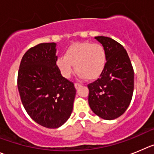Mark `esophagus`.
<instances>
[{
    "mask_svg": "<svg viewBox=\"0 0 154 154\" xmlns=\"http://www.w3.org/2000/svg\"><path fill=\"white\" fill-rule=\"evenodd\" d=\"M80 86H81V84H77V83H75V84H74V87H75L76 89H78Z\"/></svg>",
    "mask_w": 154,
    "mask_h": 154,
    "instance_id": "obj_1",
    "label": "esophagus"
}]
</instances>
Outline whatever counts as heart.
Masks as SVG:
<instances>
[{
  "label": "heart",
  "mask_w": 154,
  "mask_h": 154,
  "mask_svg": "<svg viewBox=\"0 0 154 154\" xmlns=\"http://www.w3.org/2000/svg\"><path fill=\"white\" fill-rule=\"evenodd\" d=\"M106 64V52L100 44L76 42L67 48L64 56L57 60V66L65 78L71 77L75 65L80 78L96 80L104 70Z\"/></svg>",
  "instance_id": "heart-1"
}]
</instances>
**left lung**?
<instances>
[{"mask_svg": "<svg viewBox=\"0 0 154 154\" xmlns=\"http://www.w3.org/2000/svg\"><path fill=\"white\" fill-rule=\"evenodd\" d=\"M105 48L106 64L96 81L88 84L90 107L104 120L121 116L131 103L134 92V73L127 51L110 37H94Z\"/></svg>", "mask_w": 154, "mask_h": 154, "instance_id": "obj_1", "label": "left lung"}]
</instances>
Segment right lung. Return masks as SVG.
<instances>
[{"label":"right lung","mask_w":154,"mask_h":154,"mask_svg":"<svg viewBox=\"0 0 154 154\" xmlns=\"http://www.w3.org/2000/svg\"><path fill=\"white\" fill-rule=\"evenodd\" d=\"M57 44L31 48L20 62L17 87L23 107L36 123L55 129L67 122L73 110L76 89L57 66Z\"/></svg>","instance_id":"obj_1"}]
</instances>
